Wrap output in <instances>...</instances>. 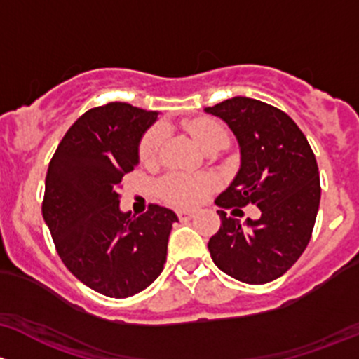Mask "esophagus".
Listing matches in <instances>:
<instances>
[{
    "label": "esophagus",
    "mask_w": 359,
    "mask_h": 359,
    "mask_svg": "<svg viewBox=\"0 0 359 359\" xmlns=\"http://www.w3.org/2000/svg\"><path fill=\"white\" fill-rule=\"evenodd\" d=\"M194 216H195L194 210H188V209H180L178 210V217L181 221H188V219H191Z\"/></svg>",
    "instance_id": "34e87169"
}]
</instances>
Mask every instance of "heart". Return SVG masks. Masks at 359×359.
<instances>
[{
  "mask_svg": "<svg viewBox=\"0 0 359 359\" xmlns=\"http://www.w3.org/2000/svg\"><path fill=\"white\" fill-rule=\"evenodd\" d=\"M187 131L204 150L223 149L228 143V131L223 124L209 117H201L184 124ZM162 147V131L152 129L145 135L140 145V161L145 165H154L158 161ZM217 180L212 175H183L172 172L158 184L161 195L175 205H197L205 201L207 195L216 190Z\"/></svg>",
  "mask_w": 359,
  "mask_h": 359,
  "instance_id": "1",
  "label": "heart"
}]
</instances>
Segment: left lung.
Returning a JSON list of instances; mask_svg holds the SVG:
<instances>
[{
  "mask_svg": "<svg viewBox=\"0 0 359 359\" xmlns=\"http://www.w3.org/2000/svg\"><path fill=\"white\" fill-rule=\"evenodd\" d=\"M205 112L223 119L240 147L238 172L216 198L223 210H217L219 231L207 243L210 257L238 282H273L311 238L321 195L315 154L285 112L259 100L235 97ZM247 203L260 207L259 220L240 225L226 216L224 208L233 206L235 212Z\"/></svg>",
  "mask_w": 359,
  "mask_h": 359,
  "instance_id": "1",
  "label": "left lung"
}]
</instances>
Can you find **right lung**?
<instances>
[{
	"label": "right lung",
	"instance_id": "1",
	"mask_svg": "<svg viewBox=\"0 0 359 359\" xmlns=\"http://www.w3.org/2000/svg\"><path fill=\"white\" fill-rule=\"evenodd\" d=\"M158 112L112 102L79 117L62 138L44 183L43 217L69 271L107 297L152 285L164 269L178 216L149 205L142 216L119 207L121 184L138 165V147Z\"/></svg>",
	"mask_w": 359,
	"mask_h": 359
}]
</instances>
